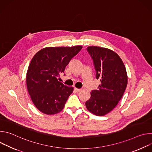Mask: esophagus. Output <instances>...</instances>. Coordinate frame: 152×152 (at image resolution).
<instances>
[{
	"label": "esophagus",
	"instance_id": "34e87169",
	"mask_svg": "<svg viewBox=\"0 0 152 152\" xmlns=\"http://www.w3.org/2000/svg\"><path fill=\"white\" fill-rule=\"evenodd\" d=\"M75 91H76V93H79L81 90H80V89H78V88H75Z\"/></svg>",
	"mask_w": 152,
	"mask_h": 152
}]
</instances>
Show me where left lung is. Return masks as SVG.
<instances>
[{"label": "left lung", "instance_id": "8db88e82", "mask_svg": "<svg viewBox=\"0 0 152 152\" xmlns=\"http://www.w3.org/2000/svg\"><path fill=\"white\" fill-rule=\"evenodd\" d=\"M87 50L94 61L96 79L100 80L97 90L91 92L85 105L97 116L111 112L121 99L127 84L124 64L113 50L97 46H89Z\"/></svg>", "mask_w": 152, "mask_h": 152}]
</instances>
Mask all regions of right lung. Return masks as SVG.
Segmentation results:
<instances>
[{"mask_svg": "<svg viewBox=\"0 0 152 152\" xmlns=\"http://www.w3.org/2000/svg\"><path fill=\"white\" fill-rule=\"evenodd\" d=\"M82 48L47 47L32 58L26 73V85L33 103L41 113L54 115L62 110L73 87L64 85L58 77Z\"/></svg>", "mask_w": 152, "mask_h": 152, "instance_id": "obj_1", "label": "right lung"}]
</instances>
